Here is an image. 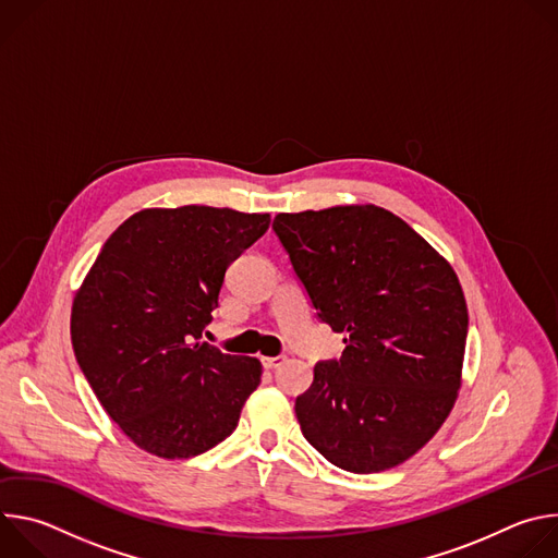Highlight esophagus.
<instances>
[{
	"label": "esophagus",
	"mask_w": 558,
	"mask_h": 558,
	"mask_svg": "<svg viewBox=\"0 0 558 558\" xmlns=\"http://www.w3.org/2000/svg\"><path fill=\"white\" fill-rule=\"evenodd\" d=\"M282 362H284V357H282V355H276V357H263V366H265V368H278Z\"/></svg>",
	"instance_id": "esophagus-1"
}]
</instances>
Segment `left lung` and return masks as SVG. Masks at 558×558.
<instances>
[{
  "label": "left lung",
  "instance_id": "8db88e82",
  "mask_svg": "<svg viewBox=\"0 0 558 558\" xmlns=\"http://www.w3.org/2000/svg\"><path fill=\"white\" fill-rule=\"evenodd\" d=\"M274 231L317 317L347 333L298 395L304 439L333 465H400L441 428L461 386L468 308L452 267L375 205L278 214Z\"/></svg>",
  "mask_w": 558,
  "mask_h": 558
}]
</instances>
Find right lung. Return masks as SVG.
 Wrapping results in <instances>:
<instances>
[{"label": "right lung", "mask_w": 558, "mask_h": 558, "mask_svg": "<svg viewBox=\"0 0 558 558\" xmlns=\"http://www.w3.org/2000/svg\"><path fill=\"white\" fill-rule=\"evenodd\" d=\"M269 222V214L205 205L136 211L108 238L76 291L74 357L138 448L190 459L235 430L263 366L201 336L227 267Z\"/></svg>", "instance_id": "add662e5"}]
</instances>
